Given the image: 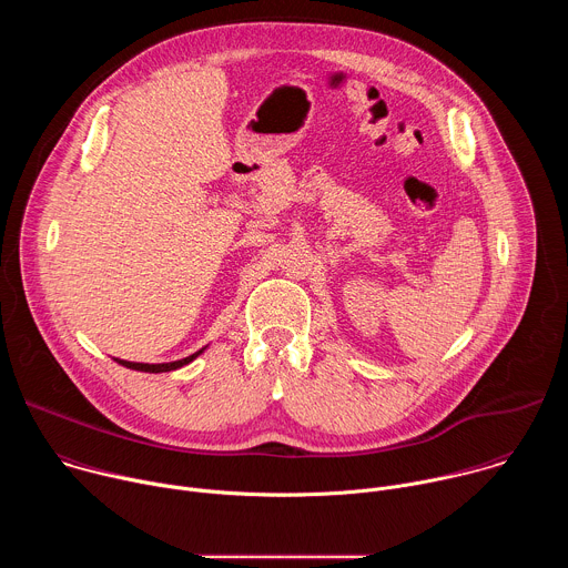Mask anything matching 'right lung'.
I'll use <instances>...</instances> for the list:
<instances>
[{"mask_svg": "<svg viewBox=\"0 0 568 568\" xmlns=\"http://www.w3.org/2000/svg\"><path fill=\"white\" fill-rule=\"evenodd\" d=\"M204 351V348H202ZM202 351L184 357V359H178V362H169V364H136V362H125V359H114L119 362L121 366L125 368H132V371H143V373H169V371H175V368H182L186 364H191L197 355H202Z\"/></svg>", "mask_w": 568, "mask_h": 568, "instance_id": "obj_1", "label": "right lung"}]
</instances>
